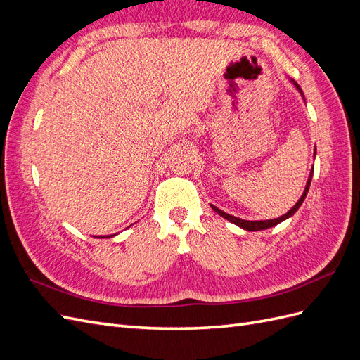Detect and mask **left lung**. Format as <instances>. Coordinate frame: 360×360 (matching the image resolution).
I'll return each instance as SVG.
<instances>
[{
	"label": "left lung",
	"instance_id": "8db88e82",
	"mask_svg": "<svg viewBox=\"0 0 360 360\" xmlns=\"http://www.w3.org/2000/svg\"><path fill=\"white\" fill-rule=\"evenodd\" d=\"M292 84H294V86H296V89L300 91V94L303 96V93H302V90H300V86L297 85V82H294V81H292ZM314 156H315V153H314ZM312 172H314V168L311 169L309 179H308V183H307V188H304L303 195L300 197V200L296 202V205H294L291 210H288L284 216L276 217V219H269V221H245V219H240V217H236V216H233V214H228V213L222 212L221 209H217V207H216V205H213V204H210V207H212V209H213L217 214H221L222 217H225L226 221H230V222L236 224L237 226L243 228V230H246V231H261V230H267V228H271V226H275V225L281 224L282 221L288 219V217H291L294 213H296V212L299 210V207L302 205V202L304 201V198H307V193H308V191H309L311 180H312Z\"/></svg>",
	"mask_w": 360,
	"mask_h": 360
}]
</instances>
